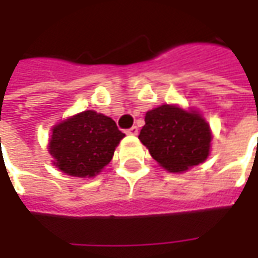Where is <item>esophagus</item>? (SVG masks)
Returning <instances> with one entry per match:
<instances>
[{
	"instance_id": "34e87169",
	"label": "esophagus",
	"mask_w": 258,
	"mask_h": 258,
	"mask_svg": "<svg viewBox=\"0 0 258 258\" xmlns=\"http://www.w3.org/2000/svg\"><path fill=\"white\" fill-rule=\"evenodd\" d=\"M126 135H132V136L138 135V127H136V126H132L131 129H127V131H126Z\"/></svg>"
}]
</instances>
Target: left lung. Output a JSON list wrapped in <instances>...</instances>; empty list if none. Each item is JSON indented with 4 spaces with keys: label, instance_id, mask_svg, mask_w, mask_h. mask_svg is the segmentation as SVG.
I'll use <instances>...</instances> for the list:
<instances>
[{
    "label": "left lung",
    "instance_id": "obj_1",
    "mask_svg": "<svg viewBox=\"0 0 258 258\" xmlns=\"http://www.w3.org/2000/svg\"><path fill=\"white\" fill-rule=\"evenodd\" d=\"M139 139L162 168L182 172L208 158L213 135L198 112L162 104L146 112Z\"/></svg>",
    "mask_w": 258,
    "mask_h": 258
}]
</instances>
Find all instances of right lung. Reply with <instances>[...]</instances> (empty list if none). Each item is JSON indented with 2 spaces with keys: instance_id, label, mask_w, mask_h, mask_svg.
Segmentation results:
<instances>
[{
  "instance_id": "right-lung-1",
  "label": "right lung",
  "mask_w": 258,
  "mask_h": 258,
  "mask_svg": "<svg viewBox=\"0 0 258 258\" xmlns=\"http://www.w3.org/2000/svg\"><path fill=\"white\" fill-rule=\"evenodd\" d=\"M51 131L48 152L53 164L67 175L82 178L100 172L124 136L113 119L94 110L75 114Z\"/></svg>"
}]
</instances>
